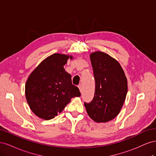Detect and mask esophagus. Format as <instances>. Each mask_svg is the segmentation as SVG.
Returning <instances> with one entry per match:
<instances>
[{
	"mask_svg": "<svg viewBox=\"0 0 156 156\" xmlns=\"http://www.w3.org/2000/svg\"><path fill=\"white\" fill-rule=\"evenodd\" d=\"M78 88L80 89V93H82V85H78Z\"/></svg>",
	"mask_w": 156,
	"mask_h": 156,
	"instance_id": "obj_1",
	"label": "esophagus"
}]
</instances>
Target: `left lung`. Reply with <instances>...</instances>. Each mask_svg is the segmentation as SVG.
<instances>
[{"label": "left lung", "mask_w": 156, "mask_h": 156, "mask_svg": "<svg viewBox=\"0 0 156 156\" xmlns=\"http://www.w3.org/2000/svg\"><path fill=\"white\" fill-rule=\"evenodd\" d=\"M95 80L94 96L84 103L89 117L94 122H107L121 110L128 92V81L117 59L109 54L96 51L90 54Z\"/></svg>", "instance_id": "obj_1"}]
</instances>
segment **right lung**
I'll list each match as a JSON object with an SVG mask.
<instances>
[{"label":"right lung","mask_w":156,"mask_h":156,"mask_svg":"<svg viewBox=\"0 0 156 156\" xmlns=\"http://www.w3.org/2000/svg\"><path fill=\"white\" fill-rule=\"evenodd\" d=\"M71 55L55 53L40 63L29 75L25 96L32 112L44 120L61 113L73 97H80L79 89L72 83L71 76L63 67Z\"/></svg>","instance_id":"add662e5"}]
</instances>
